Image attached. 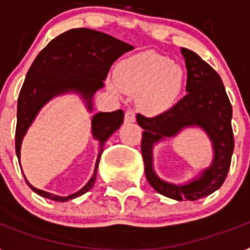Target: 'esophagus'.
I'll list each match as a JSON object with an SVG mask.
<instances>
[{"label": "esophagus", "instance_id": "34e87169", "mask_svg": "<svg viewBox=\"0 0 250 250\" xmlns=\"http://www.w3.org/2000/svg\"><path fill=\"white\" fill-rule=\"evenodd\" d=\"M136 118V114L133 110H127L125 111V123H131V122H135Z\"/></svg>", "mask_w": 250, "mask_h": 250}]
</instances>
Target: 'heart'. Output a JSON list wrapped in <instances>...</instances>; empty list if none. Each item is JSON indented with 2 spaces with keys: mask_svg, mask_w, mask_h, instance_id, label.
Segmentation results:
<instances>
[{
  "mask_svg": "<svg viewBox=\"0 0 250 250\" xmlns=\"http://www.w3.org/2000/svg\"><path fill=\"white\" fill-rule=\"evenodd\" d=\"M181 68L171 59L157 54L132 56L119 64L117 84L125 92L142 93L141 101L150 111H162L171 107L182 88ZM111 90H117L114 83Z\"/></svg>",
  "mask_w": 250,
  "mask_h": 250,
  "instance_id": "1",
  "label": "heart"
}]
</instances>
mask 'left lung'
Instances as JSON below:
<instances>
[{
	"instance_id": "obj_1",
	"label": "left lung",
	"mask_w": 250,
	"mask_h": 250,
	"mask_svg": "<svg viewBox=\"0 0 250 250\" xmlns=\"http://www.w3.org/2000/svg\"><path fill=\"white\" fill-rule=\"evenodd\" d=\"M188 69V93L157 117L137 114V123L144 129L141 139L145 174L154 190L176 200H198L210 195L225 182L234 153V133L231 127L232 106L218 73L199 55L181 48ZM199 125L207 132L213 144L212 166L198 180L186 185L162 182L152 169L151 150L153 144L164 137L175 135L185 126Z\"/></svg>"
}]
</instances>
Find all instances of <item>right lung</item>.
Returning <instances> with one entry per match:
<instances>
[{"instance_id": "right-lung-1", "label": "right lung", "mask_w": 250, "mask_h": 250, "mask_svg": "<svg viewBox=\"0 0 250 250\" xmlns=\"http://www.w3.org/2000/svg\"><path fill=\"white\" fill-rule=\"evenodd\" d=\"M132 48L133 46L123 41L87 28L66 30L50 41L30 65L18 99L15 131L18 159H20L21 140L41 107L55 95L76 91L82 93L91 110V99L93 93L104 86V79L110 70L111 64ZM123 119L125 113L122 110L93 115L92 132L95 139L100 141V151L92 178L82 190L73 195L59 196L38 190L25 180L28 186L38 195L55 202H68L88 191L96 180L97 167L105 143L113 132L121 127Z\"/></svg>"}]
</instances>
